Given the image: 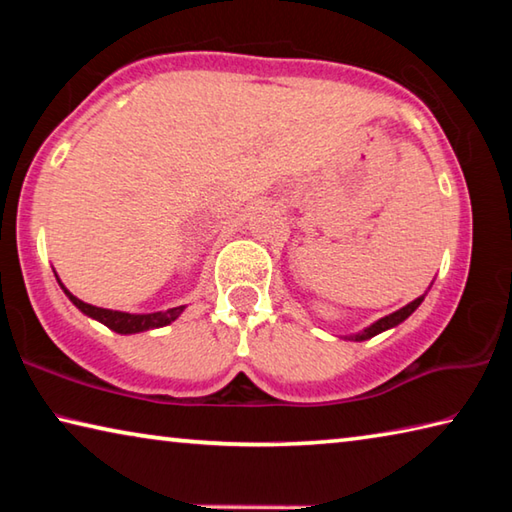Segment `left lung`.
<instances>
[{
	"label": "left lung",
	"instance_id": "1",
	"mask_svg": "<svg viewBox=\"0 0 512 512\" xmlns=\"http://www.w3.org/2000/svg\"><path fill=\"white\" fill-rule=\"evenodd\" d=\"M424 300V296H420V298H415L413 302H409V305L406 307H402V309H397V311H393V314H388V316H384V318H379L377 323H372L370 327H366L363 329L361 334H354V336H350L352 341H366V339H372V336H377V334H381L384 332V329H391V327H395V325H400L402 320H406L409 318L415 309L420 307V302Z\"/></svg>",
	"mask_w": 512,
	"mask_h": 512
}]
</instances>
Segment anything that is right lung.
I'll use <instances>...</instances> for the list:
<instances>
[{
    "label": "right lung",
    "mask_w": 512,
    "mask_h": 512,
    "mask_svg": "<svg viewBox=\"0 0 512 512\" xmlns=\"http://www.w3.org/2000/svg\"><path fill=\"white\" fill-rule=\"evenodd\" d=\"M58 284H60V280H58ZM60 287H63V284H60ZM63 291L67 293V298L83 311V314H88L90 318L99 320V323L110 327L112 332H117V334H135V332H146V329H153V327H164V325H169L171 320H176L185 309V305H183V307H173L167 311H155V314H126V311H112V309H101V307L88 305V302H83L76 296H72V293H69L65 287H63Z\"/></svg>",
    "instance_id": "1"
}]
</instances>
